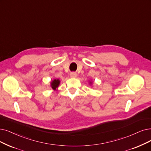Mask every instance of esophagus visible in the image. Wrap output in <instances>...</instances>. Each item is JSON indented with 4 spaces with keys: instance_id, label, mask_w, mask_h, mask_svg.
<instances>
[{
    "instance_id": "34e87169",
    "label": "esophagus",
    "mask_w": 151,
    "mask_h": 151,
    "mask_svg": "<svg viewBox=\"0 0 151 151\" xmlns=\"http://www.w3.org/2000/svg\"><path fill=\"white\" fill-rule=\"evenodd\" d=\"M70 77H77V74L76 73V72H72L70 74Z\"/></svg>"
}]
</instances>
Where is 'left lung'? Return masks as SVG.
I'll use <instances>...</instances> for the list:
<instances>
[{
	"label": "left lung",
	"instance_id": "8db88e82",
	"mask_svg": "<svg viewBox=\"0 0 151 151\" xmlns=\"http://www.w3.org/2000/svg\"><path fill=\"white\" fill-rule=\"evenodd\" d=\"M90 83H92V82H90Z\"/></svg>",
	"mask_w": 151,
	"mask_h": 151
}]
</instances>
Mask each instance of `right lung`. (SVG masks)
I'll return each mask as SVG.
<instances>
[{"mask_svg": "<svg viewBox=\"0 0 151 151\" xmlns=\"http://www.w3.org/2000/svg\"><path fill=\"white\" fill-rule=\"evenodd\" d=\"M59 83H60V81L59 79H54L51 82V87L54 90H56L58 87V86H59Z\"/></svg>", "mask_w": 151, "mask_h": 151, "instance_id": "right-lung-1", "label": "right lung"}]
</instances>
